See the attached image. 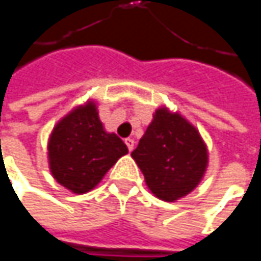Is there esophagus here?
Here are the masks:
<instances>
[{
    "label": "esophagus",
    "instance_id": "obj_1",
    "mask_svg": "<svg viewBox=\"0 0 261 261\" xmlns=\"http://www.w3.org/2000/svg\"><path fill=\"white\" fill-rule=\"evenodd\" d=\"M125 145H127V148H128V151H133L134 149V139H125Z\"/></svg>",
    "mask_w": 261,
    "mask_h": 261
}]
</instances>
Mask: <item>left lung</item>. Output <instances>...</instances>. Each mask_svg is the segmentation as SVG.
<instances>
[{"instance_id": "1", "label": "left lung", "mask_w": 261, "mask_h": 261, "mask_svg": "<svg viewBox=\"0 0 261 261\" xmlns=\"http://www.w3.org/2000/svg\"><path fill=\"white\" fill-rule=\"evenodd\" d=\"M131 157L151 193L166 202L184 198L204 178L208 151L204 139L178 112L159 107Z\"/></svg>"}]
</instances>
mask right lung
Instances as JSON below:
<instances>
[{
	"instance_id": "1",
	"label": "right lung",
	"mask_w": 261,
	"mask_h": 261,
	"mask_svg": "<svg viewBox=\"0 0 261 261\" xmlns=\"http://www.w3.org/2000/svg\"><path fill=\"white\" fill-rule=\"evenodd\" d=\"M128 152L127 145L107 133L93 99L72 109L51 131L48 165L54 180L72 193L96 187L109 169Z\"/></svg>"
}]
</instances>
